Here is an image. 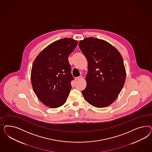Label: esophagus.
I'll list each match as a JSON object with an SVG mask.
<instances>
[{"instance_id": "34e87169", "label": "esophagus", "mask_w": 152, "mask_h": 152, "mask_svg": "<svg viewBox=\"0 0 152 152\" xmlns=\"http://www.w3.org/2000/svg\"><path fill=\"white\" fill-rule=\"evenodd\" d=\"M82 76H78V77H76L75 78V81H79V80H80L81 79H82Z\"/></svg>"}]
</instances>
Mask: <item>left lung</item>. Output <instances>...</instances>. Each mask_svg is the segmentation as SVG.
Segmentation results:
<instances>
[{"label":"left lung","instance_id":"obj_1","mask_svg":"<svg viewBox=\"0 0 152 152\" xmlns=\"http://www.w3.org/2000/svg\"><path fill=\"white\" fill-rule=\"evenodd\" d=\"M78 45L88 61L83 96L93 106H109L124 85L126 70L122 56L110 43L94 37L81 40Z\"/></svg>","mask_w":152,"mask_h":152}]
</instances>
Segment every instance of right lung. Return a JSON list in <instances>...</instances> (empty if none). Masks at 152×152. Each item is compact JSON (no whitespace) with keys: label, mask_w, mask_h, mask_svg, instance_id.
<instances>
[{"label":"right lung","mask_w":152,"mask_h":152,"mask_svg":"<svg viewBox=\"0 0 152 152\" xmlns=\"http://www.w3.org/2000/svg\"><path fill=\"white\" fill-rule=\"evenodd\" d=\"M77 41L62 38L47 46L33 63L31 79L33 91L46 106H62L71 89L74 78L68 57L77 45Z\"/></svg>","instance_id":"add662e5"}]
</instances>
